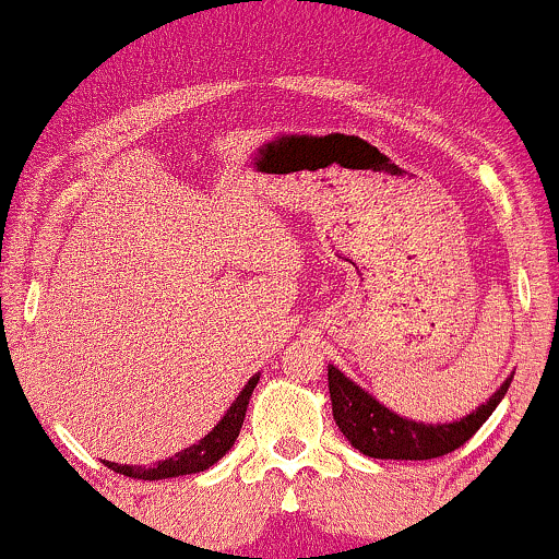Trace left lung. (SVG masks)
I'll list each match as a JSON object with an SVG mask.
<instances>
[{"label": "left lung", "instance_id": "8db88e82", "mask_svg": "<svg viewBox=\"0 0 559 559\" xmlns=\"http://www.w3.org/2000/svg\"><path fill=\"white\" fill-rule=\"evenodd\" d=\"M512 376L493 394L454 423H418L383 407L373 394L349 381L342 370L329 365V391L333 420L352 447L376 460H433L463 447L489 420L510 389Z\"/></svg>", "mask_w": 559, "mask_h": 559}]
</instances>
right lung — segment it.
<instances>
[{"label": "right lung", "mask_w": 559, "mask_h": 559, "mask_svg": "<svg viewBox=\"0 0 559 559\" xmlns=\"http://www.w3.org/2000/svg\"><path fill=\"white\" fill-rule=\"evenodd\" d=\"M260 376L249 378L247 386L241 389V394L236 396L234 404L228 407V413L217 420V426L204 436L202 441L197 444L181 449L173 457L163 460V463L152 465V467H141V465H118V463H107L115 473H123L128 478H141V480H159V478H176V476H189V473H202L207 467H213L223 454L234 447V441L239 439V431L243 426V415H247V404L249 396H252L254 386H258Z\"/></svg>", "instance_id": "1"}]
</instances>
